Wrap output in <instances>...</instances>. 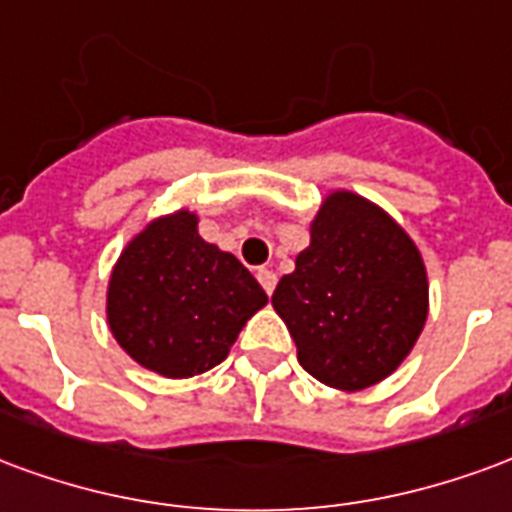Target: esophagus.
<instances>
[{"instance_id":"esophagus-1","label":"esophagus","mask_w":512,"mask_h":512,"mask_svg":"<svg viewBox=\"0 0 512 512\" xmlns=\"http://www.w3.org/2000/svg\"><path fill=\"white\" fill-rule=\"evenodd\" d=\"M256 278H259L261 289H264V292L267 294L275 292V283H278V275H275V272L267 270V267H259V270H256Z\"/></svg>"}]
</instances>
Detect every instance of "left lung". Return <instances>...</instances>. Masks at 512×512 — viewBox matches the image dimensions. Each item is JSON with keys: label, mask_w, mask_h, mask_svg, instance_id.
I'll return each instance as SVG.
<instances>
[{"label": "left lung", "mask_w": 512, "mask_h": 512, "mask_svg": "<svg viewBox=\"0 0 512 512\" xmlns=\"http://www.w3.org/2000/svg\"><path fill=\"white\" fill-rule=\"evenodd\" d=\"M272 308L313 379L363 390L412 352L428 316V278L420 251L390 215L354 193H333Z\"/></svg>", "instance_id": "1"}]
</instances>
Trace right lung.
<instances>
[{
	"instance_id": "right-lung-1",
	"label": "right lung",
	"mask_w": 512,
	"mask_h": 512,
	"mask_svg": "<svg viewBox=\"0 0 512 512\" xmlns=\"http://www.w3.org/2000/svg\"><path fill=\"white\" fill-rule=\"evenodd\" d=\"M264 302L267 294L240 261L201 240L196 215L177 212L149 223L119 256L108 324L138 365L188 379L226 360Z\"/></svg>"
}]
</instances>
